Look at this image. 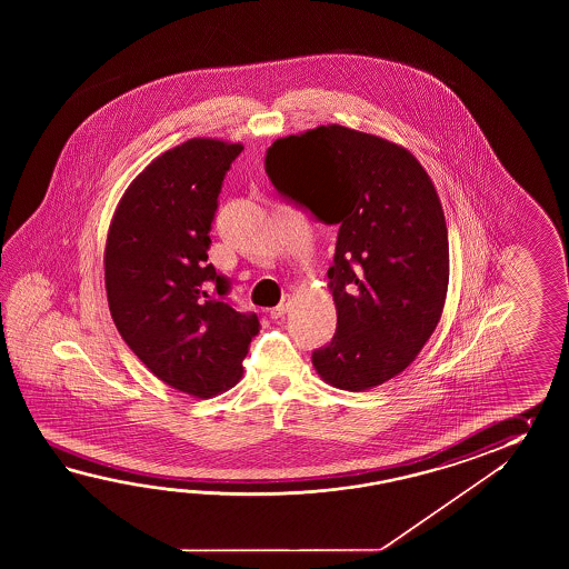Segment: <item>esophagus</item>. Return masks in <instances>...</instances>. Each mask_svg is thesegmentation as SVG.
Returning <instances> with one entry per match:
<instances>
[{"mask_svg": "<svg viewBox=\"0 0 569 569\" xmlns=\"http://www.w3.org/2000/svg\"><path fill=\"white\" fill-rule=\"evenodd\" d=\"M289 305H290V295H287L282 301H280V305H277L274 309H270V317L272 319H282L284 317V313L289 311Z\"/></svg>", "mask_w": 569, "mask_h": 569, "instance_id": "obj_1", "label": "esophagus"}]
</instances>
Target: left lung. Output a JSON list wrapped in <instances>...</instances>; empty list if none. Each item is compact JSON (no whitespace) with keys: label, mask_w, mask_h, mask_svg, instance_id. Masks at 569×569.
<instances>
[{"label":"left lung","mask_w":569,"mask_h":569,"mask_svg":"<svg viewBox=\"0 0 569 569\" xmlns=\"http://www.w3.org/2000/svg\"><path fill=\"white\" fill-rule=\"evenodd\" d=\"M267 172L280 193L338 226L331 343L313 351L331 387L362 392L411 366L433 336L449 282L436 184L405 146L339 123L279 138Z\"/></svg>","instance_id":"obj_1"}]
</instances>
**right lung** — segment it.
Here are the masks:
<instances>
[{
	"mask_svg": "<svg viewBox=\"0 0 569 569\" xmlns=\"http://www.w3.org/2000/svg\"><path fill=\"white\" fill-rule=\"evenodd\" d=\"M240 142L191 138L154 158L121 194L103 267L109 313L140 362L170 388L209 399L236 387L260 323L223 297L209 230Z\"/></svg>",
	"mask_w": 569,
	"mask_h": 569,
	"instance_id": "add662e5",
	"label": "right lung"
}]
</instances>
